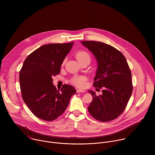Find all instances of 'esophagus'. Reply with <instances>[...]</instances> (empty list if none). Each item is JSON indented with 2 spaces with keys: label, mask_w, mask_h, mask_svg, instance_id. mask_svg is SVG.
<instances>
[{
  "label": "esophagus",
  "mask_w": 155,
  "mask_h": 155,
  "mask_svg": "<svg viewBox=\"0 0 155 155\" xmlns=\"http://www.w3.org/2000/svg\"><path fill=\"white\" fill-rule=\"evenodd\" d=\"M84 92H85V91L83 90H81V89H77V93H84Z\"/></svg>",
  "instance_id": "esophagus-1"
}]
</instances>
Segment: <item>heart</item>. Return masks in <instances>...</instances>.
<instances>
[{
    "mask_svg": "<svg viewBox=\"0 0 155 155\" xmlns=\"http://www.w3.org/2000/svg\"><path fill=\"white\" fill-rule=\"evenodd\" d=\"M76 58L78 61L83 60L86 58H90V56L87 52L85 51H78L76 54ZM64 61L62 62V64H64ZM86 77L83 76V75H75L73 77L71 80L70 82L73 84L74 85L79 87H83L85 84H86Z\"/></svg>",
    "mask_w": 155,
    "mask_h": 155,
    "instance_id": "obj_1",
    "label": "heart"
}]
</instances>
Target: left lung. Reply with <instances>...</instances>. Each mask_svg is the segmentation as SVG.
<instances>
[{
    "label": "left lung",
    "mask_w": 155,
    "mask_h": 155,
    "mask_svg": "<svg viewBox=\"0 0 155 155\" xmlns=\"http://www.w3.org/2000/svg\"><path fill=\"white\" fill-rule=\"evenodd\" d=\"M98 62L93 86L103 88L102 94L93 91V101L88 111L96 120L110 121L118 117L124 110L132 94L133 86L131 72L124 56L114 47L96 41H83Z\"/></svg>",
    "instance_id": "obj_1"
}]
</instances>
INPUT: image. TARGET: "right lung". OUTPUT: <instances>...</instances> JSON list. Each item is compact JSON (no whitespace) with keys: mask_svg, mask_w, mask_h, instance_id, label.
<instances>
[{"mask_svg":"<svg viewBox=\"0 0 155 155\" xmlns=\"http://www.w3.org/2000/svg\"><path fill=\"white\" fill-rule=\"evenodd\" d=\"M74 41L43 45L25 59L19 72L21 96L33 114L45 121H53L67 108L76 90L64 84L57 90L53 77L58 75Z\"/></svg>","mask_w":155,"mask_h":155,"instance_id":"add662e5","label":"right lung"}]
</instances>
